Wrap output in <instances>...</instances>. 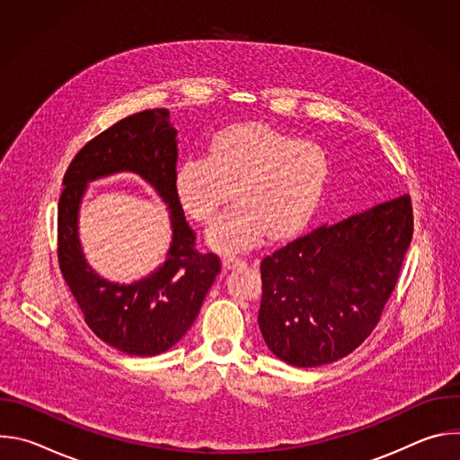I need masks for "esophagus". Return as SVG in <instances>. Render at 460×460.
<instances>
[{
  "label": "esophagus",
  "mask_w": 460,
  "mask_h": 460,
  "mask_svg": "<svg viewBox=\"0 0 460 460\" xmlns=\"http://www.w3.org/2000/svg\"><path fill=\"white\" fill-rule=\"evenodd\" d=\"M222 264H224L226 270H234L238 266H243V260L236 258V256H224L222 258Z\"/></svg>",
  "instance_id": "esophagus-1"
}]
</instances>
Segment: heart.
Wrapping results in <instances>:
<instances>
[{
	"instance_id": "b5f03b06",
	"label": "heart",
	"mask_w": 460,
	"mask_h": 460,
	"mask_svg": "<svg viewBox=\"0 0 460 460\" xmlns=\"http://www.w3.org/2000/svg\"><path fill=\"white\" fill-rule=\"evenodd\" d=\"M330 176L322 146L296 140L268 125H234L211 140L208 156H189L174 172V194L196 222L209 224L208 243L220 252H243L298 233L313 217Z\"/></svg>"
}]
</instances>
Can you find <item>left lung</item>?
I'll return each mask as SVG.
<instances>
[{"mask_svg":"<svg viewBox=\"0 0 460 460\" xmlns=\"http://www.w3.org/2000/svg\"><path fill=\"white\" fill-rule=\"evenodd\" d=\"M413 236L410 196L322 226L260 264L258 325L270 351L318 367L355 351L395 289Z\"/></svg>","mask_w":460,"mask_h":460,"instance_id":"left-lung-1","label":"left lung"}]
</instances>
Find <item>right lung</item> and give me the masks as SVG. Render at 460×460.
I'll use <instances>...</instances> for the list:
<instances>
[{
	"label": "right lung",
	"instance_id": "1",
	"mask_svg": "<svg viewBox=\"0 0 460 460\" xmlns=\"http://www.w3.org/2000/svg\"><path fill=\"white\" fill-rule=\"evenodd\" d=\"M176 137L165 109L119 119L75 156L59 196L58 258L63 279L93 333L133 357H155L180 342L220 273L217 254L194 251V233L176 200ZM119 172L137 173L159 194L173 233L163 264L128 285L102 278L88 264L79 240V209L88 183Z\"/></svg>",
	"mask_w": 460,
	"mask_h": 460
}]
</instances>
